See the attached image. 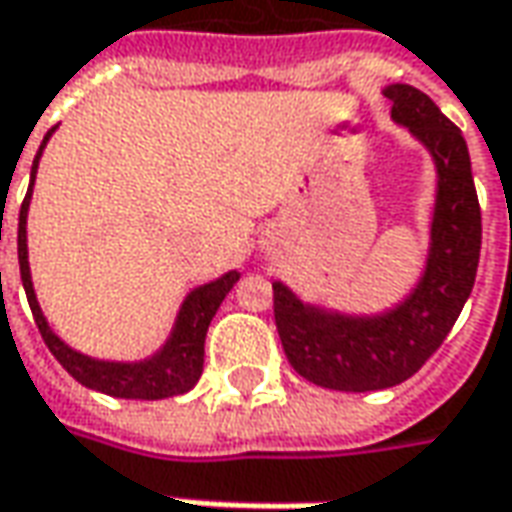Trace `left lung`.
Returning <instances> with one entry per match:
<instances>
[{"instance_id": "8db88e82", "label": "left lung", "mask_w": 512, "mask_h": 512, "mask_svg": "<svg viewBox=\"0 0 512 512\" xmlns=\"http://www.w3.org/2000/svg\"><path fill=\"white\" fill-rule=\"evenodd\" d=\"M383 95L392 101V118L437 163V205L423 279L403 304L380 315L318 310L281 281L273 284V315L290 366L304 380L335 392L392 389L420 372L471 296L482 250V211L459 126L408 84H392Z\"/></svg>"}]
</instances>
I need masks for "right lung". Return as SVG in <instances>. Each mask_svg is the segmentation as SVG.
<instances>
[{
    "label": "right lung",
    "instance_id": "right-lung-1",
    "mask_svg": "<svg viewBox=\"0 0 512 512\" xmlns=\"http://www.w3.org/2000/svg\"><path fill=\"white\" fill-rule=\"evenodd\" d=\"M56 129H50L44 135L39 154L33 160V180H36V168H39V157L47 146V140ZM33 180L27 188V197L19 211V273H22L24 293H27V304L33 310L36 327H39L41 338L47 349L56 355V360L70 372L81 386L104 392L109 397H123V400H163V397H174V394H185L194 389V383L202 375V360H205V332L211 318L219 310L222 298L231 293V287L239 281V273L231 270L222 279L202 284L180 307L177 324L171 329V338L166 346L152 355L149 360L140 363H109V360H95L75 352L70 346L58 338L53 329L47 327L44 315H41L39 301L33 293V281H30V264H27V208H30V194H33Z\"/></svg>",
    "mask_w": 512,
    "mask_h": 512
}]
</instances>
